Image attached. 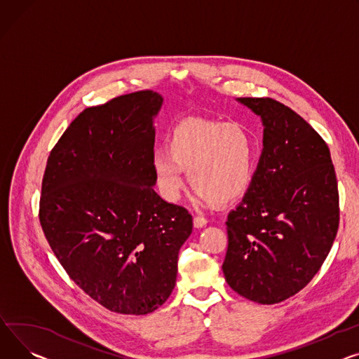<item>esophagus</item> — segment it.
I'll return each mask as SVG.
<instances>
[{
  "instance_id": "esophagus-1",
  "label": "esophagus",
  "mask_w": 359,
  "mask_h": 359,
  "mask_svg": "<svg viewBox=\"0 0 359 359\" xmlns=\"http://www.w3.org/2000/svg\"><path fill=\"white\" fill-rule=\"evenodd\" d=\"M206 224H208V219H206L205 217H201V215H198V217L194 218V225H195L196 228H202V226H205Z\"/></svg>"
}]
</instances>
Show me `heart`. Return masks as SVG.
I'll list each match as a JSON object with an SVG mask.
<instances>
[{
  "mask_svg": "<svg viewBox=\"0 0 359 359\" xmlns=\"http://www.w3.org/2000/svg\"><path fill=\"white\" fill-rule=\"evenodd\" d=\"M258 144L251 131L240 123L187 119L177 124L167 150L151 160L160 194L176 201L184 186L183 172L203 205L226 203L243 196L252 183Z\"/></svg>",
  "mask_w": 359,
  "mask_h": 359,
  "instance_id": "b5f03b06",
  "label": "heart"
}]
</instances>
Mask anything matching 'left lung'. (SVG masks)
<instances>
[{
  "label": "left lung",
  "instance_id": "1",
  "mask_svg": "<svg viewBox=\"0 0 359 359\" xmlns=\"http://www.w3.org/2000/svg\"><path fill=\"white\" fill-rule=\"evenodd\" d=\"M264 138L243 202L229 212L222 264L229 287L261 304L299 293L320 270L339 226V192L325 140L273 98L238 100Z\"/></svg>",
  "mask_w": 359,
  "mask_h": 359
}]
</instances>
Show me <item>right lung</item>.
<instances>
[{
	"label": "right lung",
	"instance_id": "add662e5",
	"mask_svg": "<svg viewBox=\"0 0 359 359\" xmlns=\"http://www.w3.org/2000/svg\"><path fill=\"white\" fill-rule=\"evenodd\" d=\"M163 98L138 90L83 109L52 149L39 219L79 287L123 315H147L172 294L194 221L167 203L156 177L153 116Z\"/></svg>",
	"mask_w": 359,
	"mask_h": 359
}]
</instances>
